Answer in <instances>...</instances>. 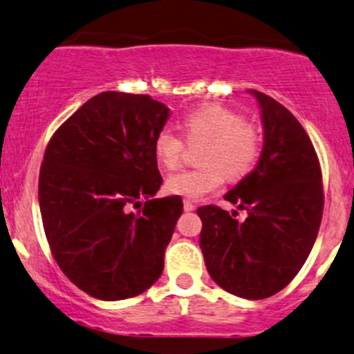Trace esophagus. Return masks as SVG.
I'll return each instance as SVG.
<instances>
[{
  "label": "esophagus",
  "mask_w": 354,
  "mask_h": 354,
  "mask_svg": "<svg viewBox=\"0 0 354 354\" xmlns=\"http://www.w3.org/2000/svg\"><path fill=\"white\" fill-rule=\"evenodd\" d=\"M183 206H185V211H193L194 208H196V206H194L189 200H185V203H183Z\"/></svg>",
  "instance_id": "esophagus-1"
}]
</instances>
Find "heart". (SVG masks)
I'll return each mask as SVG.
<instances>
[{
	"mask_svg": "<svg viewBox=\"0 0 354 354\" xmlns=\"http://www.w3.org/2000/svg\"><path fill=\"white\" fill-rule=\"evenodd\" d=\"M181 129L189 145L203 143L200 168L185 169L166 180L168 193L198 200L213 193L225 178L241 180L253 171L261 154V135L233 109L208 104L186 113ZM154 156L166 169L180 168L185 143L169 128L158 131L153 141Z\"/></svg>",
	"mask_w": 354,
	"mask_h": 354,
	"instance_id": "heart-1",
	"label": "heart"
}]
</instances>
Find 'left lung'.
I'll list each match as a JSON object with an SVG mask.
<instances>
[{
	"label": "left lung",
	"mask_w": 354,
	"mask_h": 354,
	"mask_svg": "<svg viewBox=\"0 0 354 354\" xmlns=\"http://www.w3.org/2000/svg\"><path fill=\"white\" fill-rule=\"evenodd\" d=\"M261 106L265 145L258 165L225 194L245 209L238 221L219 206L198 208L200 246L218 286L246 299L270 298L290 284L310 256L323 218L318 154L281 103L251 89Z\"/></svg>",
	"instance_id": "left-lung-1"
}]
</instances>
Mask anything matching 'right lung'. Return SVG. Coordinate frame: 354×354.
I'll use <instances>...</instances> for the list:
<instances>
[{"instance_id": "1", "label": "right lung", "mask_w": 354, "mask_h": 354, "mask_svg": "<svg viewBox=\"0 0 354 354\" xmlns=\"http://www.w3.org/2000/svg\"><path fill=\"white\" fill-rule=\"evenodd\" d=\"M168 118L151 96L104 91L46 146L38 183L44 234L61 271L93 298H133L163 273L183 213L180 196L151 200L163 183L153 141Z\"/></svg>"}]
</instances>
